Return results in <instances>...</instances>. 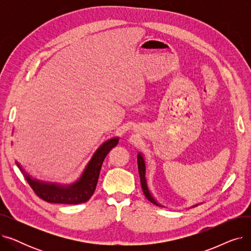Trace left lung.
Returning <instances> with one entry per match:
<instances>
[{
	"instance_id": "1",
	"label": "left lung",
	"mask_w": 251,
	"mask_h": 251,
	"mask_svg": "<svg viewBox=\"0 0 251 251\" xmlns=\"http://www.w3.org/2000/svg\"><path fill=\"white\" fill-rule=\"evenodd\" d=\"M137 164H138V172H139V176H140V183H141V188H142V191L144 193V195H146L147 199L152 202L153 204L155 205H159L161 206L159 203L156 202V201L153 199L151 193L150 192L149 190V187H148V183H147V179H146V163H144V160H143V156L141 155V153L139 152L138 155H137Z\"/></svg>"
}]
</instances>
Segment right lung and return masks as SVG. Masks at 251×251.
Here are the masks:
<instances>
[{"label": "right lung", "instance_id": "add662e5", "mask_svg": "<svg viewBox=\"0 0 251 251\" xmlns=\"http://www.w3.org/2000/svg\"><path fill=\"white\" fill-rule=\"evenodd\" d=\"M118 141V138H113L102 143L95 152L94 156L91 157L80 179L71 185H59V184L45 183L34 180L24 173L18 163L17 166L25 175L26 180H27L34 193L45 201L64 204L83 203L86 202L94 194L104 157L107 156L113 148L117 146Z\"/></svg>", "mask_w": 251, "mask_h": 251}]
</instances>
